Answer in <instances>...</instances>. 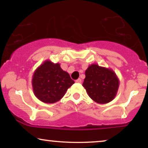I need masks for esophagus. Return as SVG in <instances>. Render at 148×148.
<instances>
[{"mask_svg": "<svg viewBox=\"0 0 148 148\" xmlns=\"http://www.w3.org/2000/svg\"><path fill=\"white\" fill-rule=\"evenodd\" d=\"M75 82L78 83V84H80V83H82V79H77L75 80Z\"/></svg>", "mask_w": 148, "mask_h": 148, "instance_id": "obj_1", "label": "esophagus"}]
</instances>
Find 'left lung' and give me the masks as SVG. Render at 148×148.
<instances>
[{"mask_svg":"<svg viewBox=\"0 0 148 148\" xmlns=\"http://www.w3.org/2000/svg\"><path fill=\"white\" fill-rule=\"evenodd\" d=\"M85 75L83 86L94 102L107 104L116 97L119 79L112 69L92 64L86 70Z\"/></svg>","mask_w":148,"mask_h":148,"instance_id":"left-lung-1","label":"left lung"}]
</instances>
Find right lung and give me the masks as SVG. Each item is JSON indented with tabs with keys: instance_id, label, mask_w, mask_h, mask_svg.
<instances>
[{
	"instance_id": "right-lung-1",
	"label": "right lung",
	"mask_w": 148,
	"mask_h": 148,
	"mask_svg": "<svg viewBox=\"0 0 148 148\" xmlns=\"http://www.w3.org/2000/svg\"><path fill=\"white\" fill-rule=\"evenodd\" d=\"M32 83L34 95L38 100L53 104L64 96L75 82L58 62L46 60L34 71Z\"/></svg>"
}]
</instances>
